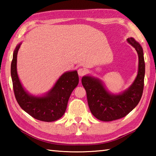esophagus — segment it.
<instances>
[{"instance_id":"obj_1","label":"esophagus","mask_w":156,"mask_h":156,"mask_svg":"<svg viewBox=\"0 0 156 156\" xmlns=\"http://www.w3.org/2000/svg\"><path fill=\"white\" fill-rule=\"evenodd\" d=\"M78 75L80 76V77H82V76H83L84 75H85V73H86V70L84 69H83V68H80V69H78Z\"/></svg>"}]
</instances>
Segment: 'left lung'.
Listing matches in <instances>:
<instances>
[{
	"mask_svg": "<svg viewBox=\"0 0 156 156\" xmlns=\"http://www.w3.org/2000/svg\"><path fill=\"white\" fill-rule=\"evenodd\" d=\"M138 54V72L135 81L127 90L119 95H112L105 89L98 79L84 76L82 84L87 92L89 107L97 119L109 122L125 117L141 99L144 89L145 64L143 50L133 38L127 39Z\"/></svg>",
	"mask_w": 156,
	"mask_h": 156,
	"instance_id": "8db88e82",
	"label": "left lung"
}]
</instances>
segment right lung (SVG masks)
I'll list each match as a JSON object with an SVG mask.
<instances>
[{"mask_svg":"<svg viewBox=\"0 0 156 156\" xmlns=\"http://www.w3.org/2000/svg\"><path fill=\"white\" fill-rule=\"evenodd\" d=\"M20 45L16 47L11 64L13 89L18 105L35 119L44 122L58 120L64 115L71 94L79 83L78 72L73 71L62 74L46 96H30L21 85L17 74V54Z\"/></svg>","mask_w":156,"mask_h":156,"instance_id":"obj_1","label":"right lung"}]
</instances>
